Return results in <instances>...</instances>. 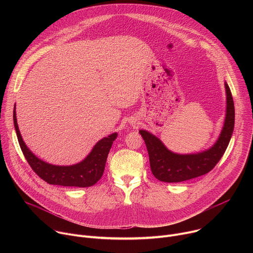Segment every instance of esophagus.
Masks as SVG:
<instances>
[{"label": "esophagus", "instance_id": "1", "mask_svg": "<svg viewBox=\"0 0 253 253\" xmlns=\"http://www.w3.org/2000/svg\"><path fill=\"white\" fill-rule=\"evenodd\" d=\"M133 124H134V125H137V124H138V120L135 119L134 121H132V125H133Z\"/></svg>", "mask_w": 253, "mask_h": 253}]
</instances>
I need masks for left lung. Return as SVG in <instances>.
Wrapping results in <instances>:
<instances>
[{
    "label": "left lung",
    "mask_w": 253,
    "mask_h": 253,
    "mask_svg": "<svg viewBox=\"0 0 253 253\" xmlns=\"http://www.w3.org/2000/svg\"><path fill=\"white\" fill-rule=\"evenodd\" d=\"M226 92V112L222 130L213 145L201 152L178 154L170 151L163 142L152 133L140 130L149 154L153 175L163 182L174 183L196 178L211 171L223 156L234 129V103L228 84L224 83Z\"/></svg>",
    "instance_id": "left-lung-1"
}]
</instances>
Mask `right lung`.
Masks as SVG:
<instances>
[{
    "mask_svg": "<svg viewBox=\"0 0 253 253\" xmlns=\"http://www.w3.org/2000/svg\"><path fill=\"white\" fill-rule=\"evenodd\" d=\"M14 125L22 152L34 172L52 185L90 187L96 184L103 175L106 160L112 147L117 133L99 140L88 156L81 162L73 165L60 166L47 163L36 156L26 145L21 136L16 116V104L14 108Z\"/></svg>",
    "mask_w": 253,
    "mask_h": 253,
    "instance_id": "1",
    "label": "right lung"
}]
</instances>
